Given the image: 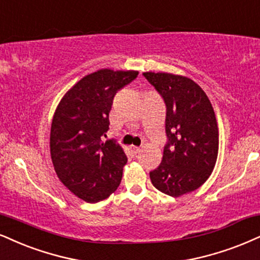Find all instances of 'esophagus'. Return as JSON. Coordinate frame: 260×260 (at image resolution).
Returning a JSON list of instances; mask_svg holds the SVG:
<instances>
[{
  "instance_id": "34e87169",
  "label": "esophagus",
  "mask_w": 260,
  "mask_h": 260,
  "mask_svg": "<svg viewBox=\"0 0 260 260\" xmlns=\"http://www.w3.org/2000/svg\"><path fill=\"white\" fill-rule=\"evenodd\" d=\"M130 149H131V153H133V155H137L141 152V149L139 148V147H131Z\"/></svg>"
}]
</instances>
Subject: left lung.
<instances>
[{
  "mask_svg": "<svg viewBox=\"0 0 260 260\" xmlns=\"http://www.w3.org/2000/svg\"><path fill=\"white\" fill-rule=\"evenodd\" d=\"M166 107L168 142L160 165L149 172L161 193L179 197L203 185L212 174L218 155V126L207 95L187 77L143 73Z\"/></svg>",
  "mask_w": 260,
  "mask_h": 260,
  "instance_id": "left-lung-1",
  "label": "left lung"
}]
</instances>
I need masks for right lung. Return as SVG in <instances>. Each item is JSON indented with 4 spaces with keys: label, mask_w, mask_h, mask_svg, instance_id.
I'll return each mask as SVG.
<instances>
[{
    "label": "right lung",
    "mask_w": 260,
    "mask_h": 260,
    "mask_svg": "<svg viewBox=\"0 0 260 260\" xmlns=\"http://www.w3.org/2000/svg\"><path fill=\"white\" fill-rule=\"evenodd\" d=\"M137 71L105 69L82 78L57 106L50 130V154L60 181L86 203L108 198L119 187L127 158L121 147L102 137L118 91Z\"/></svg>",
    "instance_id": "right-lung-1"
}]
</instances>
